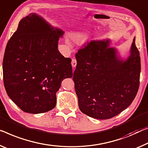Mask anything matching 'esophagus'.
I'll list each match as a JSON object with an SVG mask.
<instances>
[{
	"label": "esophagus",
	"instance_id": "34e87169",
	"mask_svg": "<svg viewBox=\"0 0 148 148\" xmlns=\"http://www.w3.org/2000/svg\"><path fill=\"white\" fill-rule=\"evenodd\" d=\"M71 65H72V67H76V65H77V60H75V59H72Z\"/></svg>",
	"mask_w": 148,
	"mask_h": 148
}]
</instances>
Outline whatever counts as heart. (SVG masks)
<instances>
[{"mask_svg":"<svg viewBox=\"0 0 148 148\" xmlns=\"http://www.w3.org/2000/svg\"><path fill=\"white\" fill-rule=\"evenodd\" d=\"M78 39H79L78 36H75V37H74V40H78ZM67 44L69 45H71V42H70V40H67Z\"/></svg>","mask_w":148,"mask_h":148,"instance_id":"heart-1","label":"heart"}]
</instances>
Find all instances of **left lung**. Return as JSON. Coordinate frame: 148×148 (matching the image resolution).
<instances>
[{"instance_id": "left-lung-1", "label": "left lung", "mask_w": 148, "mask_h": 148, "mask_svg": "<svg viewBox=\"0 0 148 148\" xmlns=\"http://www.w3.org/2000/svg\"><path fill=\"white\" fill-rule=\"evenodd\" d=\"M134 38L130 55L122 60L110 40H92L75 54L73 81L79 107L97 119L116 116L130 105L140 85V52Z\"/></svg>"}]
</instances>
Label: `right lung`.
Here are the masks:
<instances>
[{
	"mask_svg": "<svg viewBox=\"0 0 148 148\" xmlns=\"http://www.w3.org/2000/svg\"><path fill=\"white\" fill-rule=\"evenodd\" d=\"M63 34L31 13L20 20L7 43L3 63L4 87L10 99L25 112L52 110L61 81L73 77L71 60L58 49Z\"/></svg>",
	"mask_w": 148,
	"mask_h": 148,
	"instance_id": "1",
	"label": "right lung"
}]
</instances>
